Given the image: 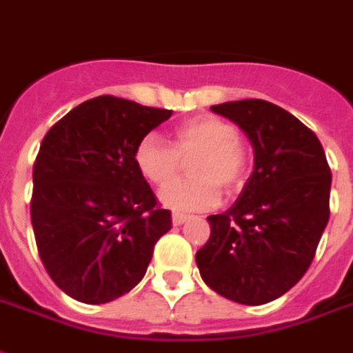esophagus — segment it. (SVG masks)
Instances as JSON below:
<instances>
[{"mask_svg":"<svg viewBox=\"0 0 353 353\" xmlns=\"http://www.w3.org/2000/svg\"><path fill=\"white\" fill-rule=\"evenodd\" d=\"M188 216L186 214H180V212H173V225H182V223L186 222Z\"/></svg>","mask_w":353,"mask_h":353,"instance_id":"obj_1","label":"esophagus"}]
</instances>
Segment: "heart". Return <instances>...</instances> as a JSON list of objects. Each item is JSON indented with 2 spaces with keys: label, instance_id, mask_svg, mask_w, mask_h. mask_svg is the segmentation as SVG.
<instances>
[{
  "label": "heart",
  "instance_id": "obj_1",
  "mask_svg": "<svg viewBox=\"0 0 353 353\" xmlns=\"http://www.w3.org/2000/svg\"><path fill=\"white\" fill-rule=\"evenodd\" d=\"M236 130L216 117L186 120L173 133V145L158 135H146L135 148V165L148 182L163 188L179 176L180 159H193L190 176L161 190L159 201L173 210H207L220 203L223 188L228 194L241 190L246 179V150Z\"/></svg>",
  "mask_w": 353,
  "mask_h": 353
}]
</instances>
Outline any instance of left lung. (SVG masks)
Returning a JSON list of instances; mask_svg holds the SVG:
<instances>
[{
  "instance_id": "obj_1",
  "label": "left lung",
  "mask_w": 353,
  "mask_h": 353,
  "mask_svg": "<svg viewBox=\"0 0 353 353\" xmlns=\"http://www.w3.org/2000/svg\"><path fill=\"white\" fill-rule=\"evenodd\" d=\"M254 148V171L195 254L205 284L241 305L282 297L310 267L329 222L331 169L305 123L263 99L212 105Z\"/></svg>"
}]
</instances>
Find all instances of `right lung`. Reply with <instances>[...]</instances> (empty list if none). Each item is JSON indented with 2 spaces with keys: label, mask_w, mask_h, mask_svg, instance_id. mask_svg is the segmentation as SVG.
I'll return each instance as SVG.
<instances>
[{
  "label": "right lung",
  "mask_w": 353,
  "mask_h": 353,
  "mask_svg": "<svg viewBox=\"0 0 353 353\" xmlns=\"http://www.w3.org/2000/svg\"><path fill=\"white\" fill-rule=\"evenodd\" d=\"M173 110L99 95L69 110L33 165L32 225L46 272L69 297L101 305L143 280L171 210L135 165V148Z\"/></svg>",
  "instance_id": "add662e5"
}]
</instances>
